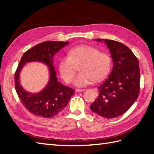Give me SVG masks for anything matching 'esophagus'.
Instances as JSON below:
<instances>
[{"label": "esophagus", "instance_id": "1", "mask_svg": "<svg viewBox=\"0 0 154 154\" xmlns=\"http://www.w3.org/2000/svg\"><path fill=\"white\" fill-rule=\"evenodd\" d=\"M85 91V89H76L77 92H82V91Z\"/></svg>", "mask_w": 154, "mask_h": 154}]
</instances>
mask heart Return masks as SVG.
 Segmentation results:
<instances>
[{"label":"heart","mask_w":154,"mask_h":154,"mask_svg":"<svg viewBox=\"0 0 154 154\" xmlns=\"http://www.w3.org/2000/svg\"><path fill=\"white\" fill-rule=\"evenodd\" d=\"M68 57H62L58 60V71L66 83H71L79 65L81 72L75 78L77 87H84L93 82L104 79L110 71L112 59L108 53L89 45L77 46L69 50Z\"/></svg>","instance_id":"heart-1"}]
</instances>
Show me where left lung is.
Returning <instances> with one entry per match:
<instances>
[{
    "instance_id": "1",
    "label": "left lung",
    "mask_w": 154,
    "mask_h": 154,
    "mask_svg": "<svg viewBox=\"0 0 154 154\" xmlns=\"http://www.w3.org/2000/svg\"><path fill=\"white\" fill-rule=\"evenodd\" d=\"M96 40L106 44L114 66L109 77L97 87L99 96L90 105V109L104 118H116L126 112L139 96V61L133 52L119 42L107 39Z\"/></svg>"
}]
</instances>
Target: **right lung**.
Instances as JSON below:
<instances>
[{
    "instance_id": "obj_1",
    "label": "right lung",
    "mask_w": 154,
    "mask_h": 154,
    "mask_svg": "<svg viewBox=\"0 0 154 154\" xmlns=\"http://www.w3.org/2000/svg\"><path fill=\"white\" fill-rule=\"evenodd\" d=\"M69 43V42H44L27 50L22 56L15 73V87L21 103L30 113L43 118H51L66 107L75 94L73 89L58 82L57 72L53 66V57ZM34 61L43 62L49 66L50 79L42 91L32 94L22 88L19 83V74L25 63Z\"/></svg>"
}]
</instances>
